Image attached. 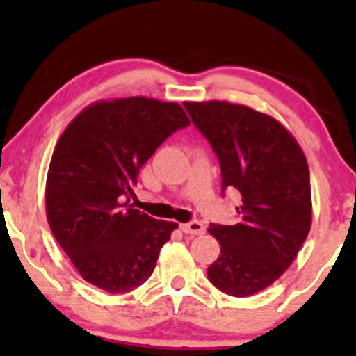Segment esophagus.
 Returning <instances> with one entry per match:
<instances>
[{"instance_id":"34e87169","label":"esophagus","mask_w":356,"mask_h":356,"mask_svg":"<svg viewBox=\"0 0 356 356\" xmlns=\"http://www.w3.org/2000/svg\"><path fill=\"white\" fill-rule=\"evenodd\" d=\"M179 228H181V232L186 233V235H202V233L206 232V227H204L202 222H199V220L181 223Z\"/></svg>"}]
</instances>
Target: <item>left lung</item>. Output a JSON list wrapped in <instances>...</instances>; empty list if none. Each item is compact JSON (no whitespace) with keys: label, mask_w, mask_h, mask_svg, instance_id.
I'll return each instance as SVG.
<instances>
[{"label":"left lung","mask_w":356,"mask_h":356,"mask_svg":"<svg viewBox=\"0 0 356 356\" xmlns=\"http://www.w3.org/2000/svg\"><path fill=\"white\" fill-rule=\"evenodd\" d=\"M216 152L222 194L238 189L240 222L212 223L220 254L207 269L218 290L250 296L295 261L311 228L309 168L296 139L269 115L230 102H184Z\"/></svg>","instance_id":"1"}]
</instances>
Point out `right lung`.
<instances>
[{"label":"right lung","instance_id":"right-lung-1","mask_svg":"<svg viewBox=\"0 0 356 356\" xmlns=\"http://www.w3.org/2000/svg\"><path fill=\"white\" fill-rule=\"evenodd\" d=\"M189 120L175 102H95L67 124L48 168V225L82 279L108 293L152 275L178 223L133 209L139 170Z\"/></svg>","mask_w":356,"mask_h":356}]
</instances>
